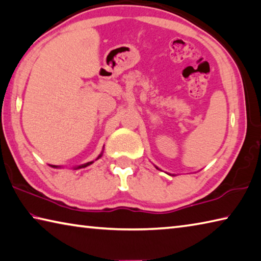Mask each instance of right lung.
Instances as JSON below:
<instances>
[{
    "mask_svg": "<svg viewBox=\"0 0 261 261\" xmlns=\"http://www.w3.org/2000/svg\"><path fill=\"white\" fill-rule=\"evenodd\" d=\"M101 155H102V153H101V154H100V155L98 156V159H99V158H101ZM92 163H93V161H91V162H87V163H85V165L78 166V167H76V168H74V169H79V168H85V167H87V166H90V165H92Z\"/></svg>",
    "mask_w": 261,
    "mask_h": 261,
    "instance_id": "1",
    "label": "right lung"
}]
</instances>
